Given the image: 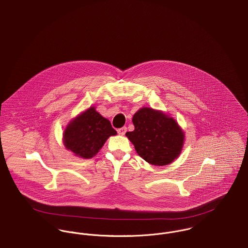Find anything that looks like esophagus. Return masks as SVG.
Returning <instances> with one entry per match:
<instances>
[{"mask_svg": "<svg viewBox=\"0 0 248 248\" xmlns=\"http://www.w3.org/2000/svg\"><path fill=\"white\" fill-rule=\"evenodd\" d=\"M126 130H127V128H126L125 126L121 127V128H119V129H118V134L123 136V135H124V134L126 133Z\"/></svg>", "mask_w": 248, "mask_h": 248, "instance_id": "esophagus-1", "label": "esophagus"}]
</instances>
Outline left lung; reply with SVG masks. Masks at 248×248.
Listing matches in <instances>:
<instances>
[{
  "instance_id": "left-lung-1",
  "label": "left lung",
  "mask_w": 248,
  "mask_h": 248,
  "mask_svg": "<svg viewBox=\"0 0 248 248\" xmlns=\"http://www.w3.org/2000/svg\"><path fill=\"white\" fill-rule=\"evenodd\" d=\"M135 129L126 137L138 155L153 165L172 162L181 152L184 134L175 121L160 111L143 108L132 119Z\"/></svg>"
}]
</instances>
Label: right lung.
Segmentation results:
<instances>
[{
	"mask_svg": "<svg viewBox=\"0 0 248 248\" xmlns=\"http://www.w3.org/2000/svg\"><path fill=\"white\" fill-rule=\"evenodd\" d=\"M116 134L110 122L99 114L94 108H90L67 126L64 144L78 156L91 158L99 152L109 136Z\"/></svg>",
	"mask_w": 248,
	"mask_h": 248,
	"instance_id": "1",
	"label": "right lung"
}]
</instances>
